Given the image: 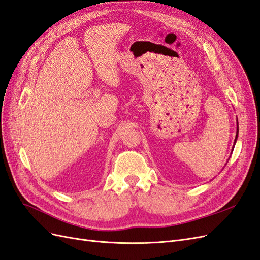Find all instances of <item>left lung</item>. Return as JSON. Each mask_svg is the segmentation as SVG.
Instances as JSON below:
<instances>
[{
    "instance_id": "left-lung-1",
    "label": "left lung",
    "mask_w": 260,
    "mask_h": 260,
    "mask_svg": "<svg viewBox=\"0 0 260 260\" xmlns=\"http://www.w3.org/2000/svg\"><path fill=\"white\" fill-rule=\"evenodd\" d=\"M237 121H238V118H237ZM237 123H238V122H237ZM238 137H239V123H238V128H237V136H235V140H234V145H235V143H237ZM234 145H233V146H234ZM232 151H233V148H232Z\"/></svg>"
}]
</instances>
